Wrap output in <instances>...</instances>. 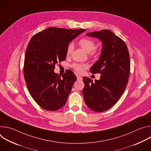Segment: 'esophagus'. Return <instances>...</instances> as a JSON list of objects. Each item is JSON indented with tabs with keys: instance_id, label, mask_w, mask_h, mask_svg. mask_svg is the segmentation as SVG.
<instances>
[{
	"instance_id": "esophagus-1",
	"label": "esophagus",
	"mask_w": 151,
	"mask_h": 151,
	"mask_svg": "<svg viewBox=\"0 0 151 151\" xmlns=\"http://www.w3.org/2000/svg\"><path fill=\"white\" fill-rule=\"evenodd\" d=\"M77 80L78 81H82V78L80 76H77Z\"/></svg>"
}]
</instances>
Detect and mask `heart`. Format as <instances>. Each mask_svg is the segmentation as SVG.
I'll return each mask as SVG.
<instances>
[{
  "label": "heart",
  "mask_w": 151,
  "mask_h": 151,
  "mask_svg": "<svg viewBox=\"0 0 151 151\" xmlns=\"http://www.w3.org/2000/svg\"><path fill=\"white\" fill-rule=\"evenodd\" d=\"M79 45L82 47V48L87 53H89L90 56L91 58H96L99 55V51L97 49H94L96 47L95 42L87 37H84L81 39L79 42ZM73 50V45L70 44L68 47L66 51V55L69 56ZM72 68L78 73H82L84 70L87 68V64L81 63H74L72 65Z\"/></svg>",
  "instance_id": "heart-1"
}]
</instances>
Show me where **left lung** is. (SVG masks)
I'll return each mask as SVG.
<instances>
[{"label":"left lung","instance_id":"1","mask_svg":"<svg viewBox=\"0 0 151 151\" xmlns=\"http://www.w3.org/2000/svg\"><path fill=\"white\" fill-rule=\"evenodd\" d=\"M87 35L102 42L100 56L90 70L101 76L95 82L91 78L83 77L82 93L89 108L101 112L112 107L123 94L130 74V55L125 43L109 30L93 32Z\"/></svg>","mask_w":151,"mask_h":151}]
</instances>
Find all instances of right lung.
I'll list each match as a JSON object with an SVG mask.
<instances>
[{"label": "right lung", "instance_id": "add662e5", "mask_svg": "<svg viewBox=\"0 0 151 151\" xmlns=\"http://www.w3.org/2000/svg\"><path fill=\"white\" fill-rule=\"evenodd\" d=\"M84 29L50 27L35 34L25 54L24 77L34 100L43 109L57 111L66 104L76 76L67 70L61 77L54 72L66 58L69 43Z\"/></svg>", "mask_w": 151, "mask_h": 151}]
</instances>
